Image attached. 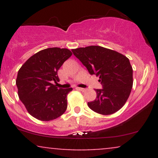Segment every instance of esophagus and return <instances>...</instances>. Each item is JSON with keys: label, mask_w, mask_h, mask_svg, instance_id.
<instances>
[{"label": "esophagus", "mask_w": 158, "mask_h": 158, "mask_svg": "<svg viewBox=\"0 0 158 158\" xmlns=\"http://www.w3.org/2000/svg\"><path fill=\"white\" fill-rule=\"evenodd\" d=\"M77 89L79 90H81V91H82V92H85V90H86L85 88H77Z\"/></svg>", "instance_id": "34e87169"}]
</instances>
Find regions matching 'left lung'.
Wrapping results in <instances>:
<instances>
[{
  "instance_id": "8db88e82",
  "label": "left lung",
  "mask_w": 158,
  "mask_h": 158,
  "mask_svg": "<svg viewBox=\"0 0 158 158\" xmlns=\"http://www.w3.org/2000/svg\"><path fill=\"white\" fill-rule=\"evenodd\" d=\"M90 75L99 77L102 89H96L97 98L88 102L91 110L103 115L112 114L126 102L133 85V70L129 59L114 50L100 46L72 50Z\"/></svg>"
}]
</instances>
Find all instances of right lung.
I'll return each instance as SVG.
<instances>
[{
	"mask_svg": "<svg viewBox=\"0 0 158 158\" xmlns=\"http://www.w3.org/2000/svg\"><path fill=\"white\" fill-rule=\"evenodd\" d=\"M72 56L68 49L51 48L34 54L20 68L16 85L20 100L30 115L41 121L60 117L68 107L67 96L73 88L63 89L57 71Z\"/></svg>",
	"mask_w": 158,
	"mask_h": 158,
	"instance_id": "add662e5",
	"label": "right lung"
}]
</instances>
